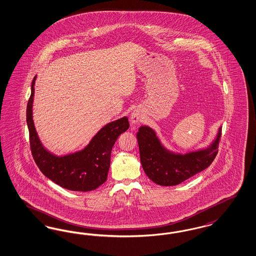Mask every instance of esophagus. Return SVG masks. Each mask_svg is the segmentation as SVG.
<instances>
[{
    "mask_svg": "<svg viewBox=\"0 0 256 256\" xmlns=\"http://www.w3.org/2000/svg\"><path fill=\"white\" fill-rule=\"evenodd\" d=\"M130 119L133 124L139 123L142 120V113L139 110H133V112L130 115Z\"/></svg>",
    "mask_w": 256,
    "mask_h": 256,
    "instance_id": "34e87169",
    "label": "esophagus"
}]
</instances>
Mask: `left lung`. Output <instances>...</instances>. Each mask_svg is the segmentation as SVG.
Masks as SVG:
<instances>
[{"label":"left lung","instance_id":"8db88e82","mask_svg":"<svg viewBox=\"0 0 256 256\" xmlns=\"http://www.w3.org/2000/svg\"><path fill=\"white\" fill-rule=\"evenodd\" d=\"M222 128L206 148L176 154L166 148L154 128L142 126L136 134L140 160L148 177L160 186H176L206 170L214 160Z\"/></svg>","mask_w":256,"mask_h":256}]
</instances>
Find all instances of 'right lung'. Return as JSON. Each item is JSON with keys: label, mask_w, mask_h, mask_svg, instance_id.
<instances>
[{"label": "right lung", "mask_w": 256, "mask_h": 256, "mask_svg": "<svg viewBox=\"0 0 256 256\" xmlns=\"http://www.w3.org/2000/svg\"><path fill=\"white\" fill-rule=\"evenodd\" d=\"M26 106V123L30 132L31 152L42 174L55 184L73 192H90L106 181L113 146L122 133L130 128L128 117L106 124L82 150L56 155L44 146L33 121L34 86Z\"/></svg>", "instance_id": "1"}]
</instances>
